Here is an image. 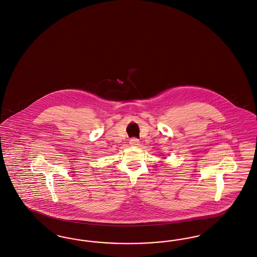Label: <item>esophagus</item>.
<instances>
[{
	"label": "esophagus",
	"mask_w": 257,
	"mask_h": 257,
	"mask_svg": "<svg viewBox=\"0 0 257 257\" xmlns=\"http://www.w3.org/2000/svg\"><path fill=\"white\" fill-rule=\"evenodd\" d=\"M130 144H131V146H133V147H138V146L140 145V141L137 138H132L130 140Z\"/></svg>",
	"instance_id": "obj_1"
}]
</instances>
